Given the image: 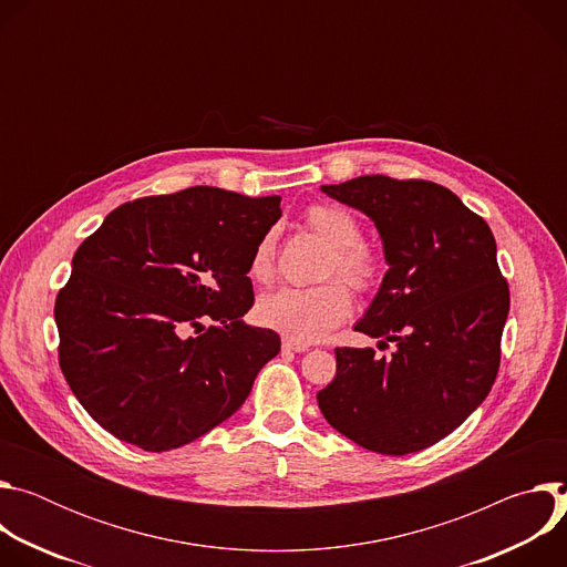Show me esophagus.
<instances>
[{"mask_svg":"<svg viewBox=\"0 0 567 567\" xmlns=\"http://www.w3.org/2000/svg\"><path fill=\"white\" fill-rule=\"evenodd\" d=\"M282 348L289 350V352H305V350H309L307 343H296V341H289V339H282Z\"/></svg>","mask_w":567,"mask_h":567,"instance_id":"obj_1","label":"esophagus"}]
</instances>
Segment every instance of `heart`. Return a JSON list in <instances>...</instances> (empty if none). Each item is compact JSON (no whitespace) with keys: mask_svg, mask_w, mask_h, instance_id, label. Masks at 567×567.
<instances>
[{"mask_svg":"<svg viewBox=\"0 0 567 567\" xmlns=\"http://www.w3.org/2000/svg\"><path fill=\"white\" fill-rule=\"evenodd\" d=\"M307 226L332 245V254L326 265V278H343L350 287L365 293L379 276V258L361 245L359 219L330 204H316L305 215ZM251 276L258 282H271L276 274V237L274 233L262 235L251 254ZM346 281V282H347ZM344 282V284H346ZM342 280H328L316 287H285L276 293L265 296L258 302V320L265 328L280 332L285 339L296 343H313L328 337L352 311V293Z\"/></svg>","mask_w":567,"mask_h":567,"instance_id":"b5f03b06","label":"heart"}]
</instances>
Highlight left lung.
<instances>
[{
    "label": "left lung",
    "instance_id": "left-lung-1",
    "mask_svg": "<svg viewBox=\"0 0 567 567\" xmlns=\"http://www.w3.org/2000/svg\"><path fill=\"white\" fill-rule=\"evenodd\" d=\"M322 193L363 210L381 233V289L357 332L394 343L337 348V377L318 392L326 420L359 446L406 455L453 433L489 394L501 368L509 285L496 239L449 188L365 175Z\"/></svg>",
    "mask_w": 567,
    "mask_h": 567
}]
</instances>
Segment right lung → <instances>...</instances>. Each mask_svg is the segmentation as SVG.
Instances as JSON below:
<instances>
[{
	"label": "right lung",
	"instance_id": "add662e5",
	"mask_svg": "<svg viewBox=\"0 0 567 567\" xmlns=\"http://www.w3.org/2000/svg\"><path fill=\"white\" fill-rule=\"evenodd\" d=\"M280 197L195 186L112 210L78 247L55 298L60 370L116 440L150 453L190 444L249 396L280 352L241 322L251 254Z\"/></svg>",
	"mask_w": 567,
	"mask_h": 567
}]
</instances>
